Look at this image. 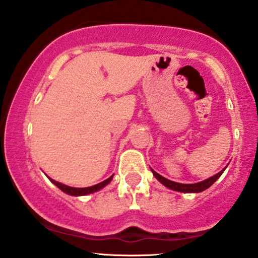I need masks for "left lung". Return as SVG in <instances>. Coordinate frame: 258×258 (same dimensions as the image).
Returning <instances> with one entry per match:
<instances>
[{"label": "left lung", "mask_w": 258, "mask_h": 258, "mask_svg": "<svg viewBox=\"0 0 258 258\" xmlns=\"http://www.w3.org/2000/svg\"><path fill=\"white\" fill-rule=\"evenodd\" d=\"M224 170H222L221 172L217 173V174H215L214 177L209 178V179H205L203 181H199V183H196V184H180V183H176V181L166 179V178H164L163 176H160L159 173H157L156 171H153V170H152V173H153V176L156 177L157 179L159 180L161 184H164L165 186L171 188V190L179 191V192H186V194H190V192H202V191L207 190V188L210 187L211 185L214 184L215 181L217 180L218 178L222 176V173L224 172Z\"/></svg>", "instance_id": "1"}]
</instances>
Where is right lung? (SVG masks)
Wrapping results in <instances>:
<instances>
[{"instance_id":"add662e5","label":"right lung","mask_w":258,"mask_h":258,"mask_svg":"<svg viewBox=\"0 0 258 258\" xmlns=\"http://www.w3.org/2000/svg\"><path fill=\"white\" fill-rule=\"evenodd\" d=\"M113 176H111L109 178H107V179L101 181V183H99L97 185H93V186H89V187H71V186H67V185H63L61 183H57V181H55L53 179H49L51 180V183H54L55 185H56L57 187L60 188V190H62L63 192H66V194L68 195H72V196H85V195H89L92 194V192H95L98 190H100V188H102L104 186H106L109 181L112 180Z\"/></svg>"}]
</instances>
